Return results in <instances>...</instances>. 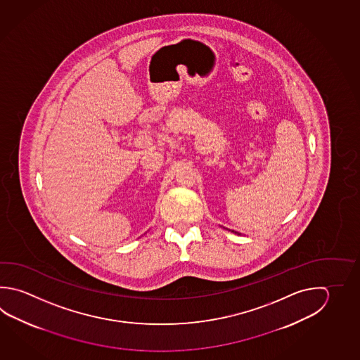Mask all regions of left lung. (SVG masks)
<instances>
[{
    "label": "left lung",
    "instance_id": "left-lung-1",
    "mask_svg": "<svg viewBox=\"0 0 360 360\" xmlns=\"http://www.w3.org/2000/svg\"><path fill=\"white\" fill-rule=\"evenodd\" d=\"M229 231H231V229H229ZM231 232H233L235 235H241V233H238V232H236V231H231Z\"/></svg>",
    "mask_w": 360,
    "mask_h": 360
}]
</instances>
